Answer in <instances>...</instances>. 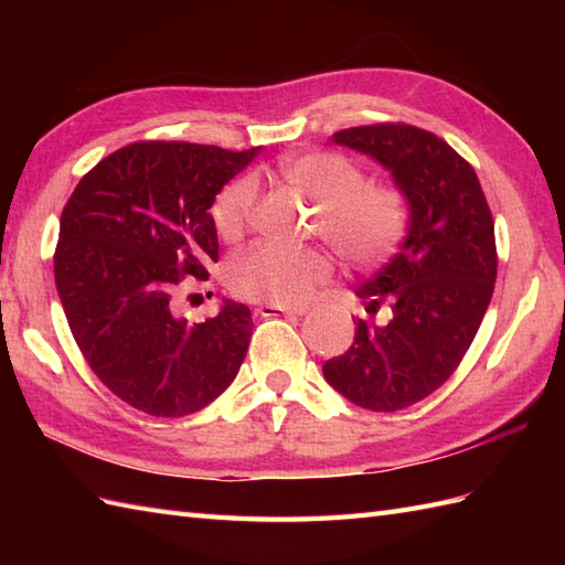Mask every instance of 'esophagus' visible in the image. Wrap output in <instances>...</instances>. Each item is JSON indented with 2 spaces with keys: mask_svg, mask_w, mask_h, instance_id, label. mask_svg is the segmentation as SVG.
<instances>
[{
  "mask_svg": "<svg viewBox=\"0 0 565 565\" xmlns=\"http://www.w3.org/2000/svg\"><path fill=\"white\" fill-rule=\"evenodd\" d=\"M259 316L271 318V316H306L308 306H279V303H264L257 308Z\"/></svg>",
  "mask_w": 565,
  "mask_h": 565,
  "instance_id": "obj_1",
  "label": "esophagus"
}]
</instances>
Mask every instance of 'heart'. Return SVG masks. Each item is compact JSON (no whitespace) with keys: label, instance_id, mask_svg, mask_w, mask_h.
Segmentation results:
<instances>
[{"label":"heart","instance_id":"obj_1","mask_svg":"<svg viewBox=\"0 0 565 565\" xmlns=\"http://www.w3.org/2000/svg\"><path fill=\"white\" fill-rule=\"evenodd\" d=\"M279 174L298 194L316 203L320 237L359 264L374 267L401 249L411 227V201L398 184L366 182V174L352 158L332 150L294 154L279 164ZM257 184L252 177L233 179L211 203L215 233L231 239L243 233L249 218ZM332 262L322 249L279 247L257 243L227 262L225 279L231 291L249 301L296 303L326 284Z\"/></svg>","mask_w":565,"mask_h":565}]
</instances>
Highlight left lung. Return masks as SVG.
Listing matches in <instances>:
<instances>
[{"label":"left lung","mask_w":565,"mask_h":565,"mask_svg":"<svg viewBox=\"0 0 565 565\" xmlns=\"http://www.w3.org/2000/svg\"><path fill=\"white\" fill-rule=\"evenodd\" d=\"M332 140L388 167L411 201L401 252L356 289L369 318L354 320L350 350L322 364L347 401L395 413L435 393L481 328L498 274L495 221L473 167L425 128L371 124Z\"/></svg>","instance_id":"8db88e82"}]
</instances>
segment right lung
<instances>
[{"instance_id": "1", "label": "right lung", "mask_w": 565, "mask_h": 565, "mask_svg": "<svg viewBox=\"0 0 565 565\" xmlns=\"http://www.w3.org/2000/svg\"><path fill=\"white\" fill-rule=\"evenodd\" d=\"M182 140H140L79 179L60 215L55 286L82 356L106 388L154 417H184L231 386L252 338L249 308L225 301L177 318L191 279L218 262L215 194L255 158Z\"/></svg>"}]
</instances>
